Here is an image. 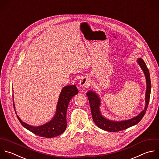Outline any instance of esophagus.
Instances as JSON below:
<instances>
[{
    "instance_id": "esophagus-1",
    "label": "esophagus",
    "mask_w": 159,
    "mask_h": 159,
    "mask_svg": "<svg viewBox=\"0 0 159 159\" xmlns=\"http://www.w3.org/2000/svg\"><path fill=\"white\" fill-rule=\"evenodd\" d=\"M91 82L90 79L88 77H83L79 82V85L80 89H86L88 88L90 85Z\"/></svg>"
}]
</instances>
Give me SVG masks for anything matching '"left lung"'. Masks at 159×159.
<instances>
[{"mask_svg": "<svg viewBox=\"0 0 159 159\" xmlns=\"http://www.w3.org/2000/svg\"><path fill=\"white\" fill-rule=\"evenodd\" d=\"M137 63L143 71V73L145 75L147 83V89L145 93V106L144 109L137 116L129 120L119 122L108 120L103 117L101 114L99 109L100 105V99L97 94L92 90H89L86 93L89 101L93 120L100 129L112 132H119L136 125L142 120V117L144 116L147 109L150 100V95L151 92V82L149 71L144 61L142 60V59L139 58L137 59Z\"/></svg>", "mask_w": 159, "mask_h": 159, "instance_id": "obj_1", "label": "left lung"}]
</instances>
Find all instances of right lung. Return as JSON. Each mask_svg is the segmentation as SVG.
Instances as JSON below:
<instances>
[{
  "mask_svg": "<svg viewBox=\"0 0 159 159\" xmlns=\"http://www.w3.org/2000/svg\"><path fill=\"white\" fill-rule=\"evenodd\" d=\"M79 90L75 85H67L64 87L62 89L59 98L55 116L50 122L42 125L37 127L30 125L24 122L18 116H17V117L23 127L37 135L46 138H52L57 137L62 134L66 129V114L68 105L71 98L74 95L77 94ZM13 105L15 109L14 100Z\"/></svg>",
  "mask_w": 159,
  "mask_h": 159,
  "instance_id": "right-lung-1",
  "label": "right lung"
}]
</instances>
